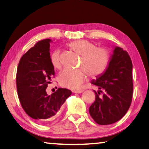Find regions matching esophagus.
<instances>
[{
	"instance_id": "obj_1",
	"label": "esophagus",
	"mask_w": 149,
	"mask_h": 149,
	"mask_svg": "<svg viewBox=\"0 0 149 149\" xmlns=\"http://www.w3.org/2000/svg\"><path fill=\"white\" fill-rule=\"evenodd\" d=\"M73 92L75 93V94H81L83 92V90H74Z\"/></svg>"
}]
</instances>
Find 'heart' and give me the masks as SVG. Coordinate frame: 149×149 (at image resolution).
<instances>
[{"label": "heart", "instance_id": "b5f03b06", "mask_svg": "<svg viewBox=\"0 0 149 149\" xmlns=\"http://www.w3.org/2000/svg\"><path fill=\"white\" fill-rule=\"evenodd\" d=\"M69 47L73 52L81 56L80 67L83 69L63 70L58 77L61 86L78 90L87 79L88 74L96 77L106 70L110 62V54L105 49L96 48L95 44L87 40L72 42L69 44ZM51 63L56 70L61 69L62 64L58 51H55L51 55Z\"/></svg>", "mask_w": 149, "mask_h": 149}]
</instances>
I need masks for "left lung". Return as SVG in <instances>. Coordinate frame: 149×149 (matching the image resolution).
Listing matches in <instances>:
<instances>
[{"instance_id":"1","label":"left lung","mask_w":149,"mask_h":149,"mask_svg":"<svg viewBox=\"0 0 149 149\" xmlns=\"http://www.w3.org/2000/svg\"><path fill=\"white\" fill-rule=\"evenodd\" d=\"M91 84L105 90L102 97L98 95L101 90L94 91L96 100L89 108L94 120L100 125L120 120L129 109L132 96V63L128 53L114 46L106 70Z\"/></svg>"}]
</instances>
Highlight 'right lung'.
I'll use <instances>...</instances> for the list:
<instances>
[{
	"instance_id": "add662e5",
	"label": "right lung",
	"mask_w": 149,
	"mask_h": 149,
	"mask_svg": "<svg viewBox=\"0 0 149 149\" xmlns=\"http://www.w3.org/2000/svg\"><path fill=\"white\" fill-rule=\"evenodd\" d=\"M46 39L35 44L22 56L17 72L18 96L22 107L28 114L39 123L52 120L72 92L59 88L49 96L47 84L55 75L51 63L50 43Z\"/></svg>"
}]
</instances>
